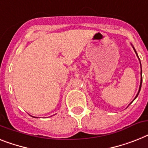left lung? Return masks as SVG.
I'll return each mask as SVG.
<instances>
[{
	"mask_svg": "<svg viewBox=\"0 0 148 148\" xmlns=\"http://www.w3.org/2000/svg\"><path fill=\"white\" fill-rule=\"evenodd\" d=\"M132 47H133V45H132ZM133 49H134V51H135V53H136V55L137 56H138V54H137V52H136V50H135V49H134V47H133ZM138 59H139V58H138ZM139 61H140V59H139ZM140 68H141V64H140ZM141 74H142V71H140V75H141ZM141 84H142V76L140 77V86H139V90H138V93H137V95H136V97H134V100L135 99H136L137 97H138V94H139V93H140V88H141ZM134 100H133V101H134ZM130 103V104H131ZM130 104H129V105H130Z\"/></svg>",
	"mask_w": 148,
	"mask_h": 148,
	"instance_id": "1",
	"label": "left lung"
}]
</instances>
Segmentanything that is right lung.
I'll list each match as a JSON object with an SVG mask.
<instances>
[{
  "instance_id": "obj_1",
  "label": "right lung",
  "mask_w": 148,
  "mask_h": 148,
  "mask_svg": "<svg viewBox=\"0 0 148 148\" xmlns=\"http://www.w3.org/2000/svg\"><path fill=\"white\" fill-rule=\"evenodd\" d=\"M32 117H33V116H32ZM34 118H36V117H34Z\"/></svg>"
}]
</instances>
